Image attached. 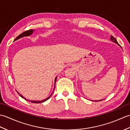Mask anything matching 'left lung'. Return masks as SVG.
I'll return each instance as SVG.
<instances>
[{
  "label": "left lung",
  "instance_id": "obj_1",
  "mask_svg": "<svg viewBox=\"0 0 130 130\" xmlns=\"http://www.w3.org/2000/svg\"><path fill=\"white\" fill-rule=\"evenodd\" d=\"M111 40L113 42H114V43H116L117 45H118V46H119L120 47H121V46L119 45V43H118V42H117V40L116 39V38L114 37H113V36H111ZM102 100H103V99H100V100H97V101H93V100H92V101H94V102H98V101H102Z\"/></svg>",
  "mask_w": 130,
  "mask_h": 130
}]
</instances>
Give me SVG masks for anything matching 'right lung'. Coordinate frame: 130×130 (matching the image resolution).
Listing matches in <instances>:
<instances>
[{
  "mask_svg": "<svg viewBox=\"0 0 130 130\" xmlns=\"http://www.w3.org/2000/svg\"><path fill=\"white\" fill-rule=\"evenodd\" d=\"M34 30H33V29H29V30H28V31L24 32H23V33H22V34H21V35H19L18 37H17L15 38V39L14 40V41L17 40L19 39V38H22V37H25V36H29V35H32V34H33V32H34ZM57 76H56V78H55V82H54V83H55V85H54V90H53V91H52V93L50 95V96H48V97H47V98H46L45 99H43V100H41V101H32V100H31H31H29V99H26L25 97H24V96H23L21 94L19 93H18V92H17V93H18V94L21 96L22 98H23L24 99H25V100H26V101H28V102H32V103H42V102H45L46 101L48 100V99L50 98V97H51V96L52 95V93H53L54 91V90H55V84H56V79H57Z\"/></svg>",
  "mask_w": 130,
  "mask_h": 130,
  "instance_id": "add662e5",
  "label": "right lung"
}]
</instances>
